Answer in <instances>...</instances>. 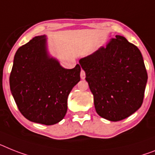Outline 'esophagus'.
<instances>
[{"instance_id": "34e87169", "label": "esophagus", "mask_w": 155, "mask_h": 155, "mask_svg": "<svg viewBox=\"0 0 155 155\" xmlns=\"http://www.w3.org/2000/svg\"><path fill=\"white\" fill-rule=\"evenodd\" d=\"M80 77H81L82 80H84L86 77V74H85V71L84 70L82 69L81 71H80Z\"/></svg>"}]
</instances>
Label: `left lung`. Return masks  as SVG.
<instances>
[{
    "mask_svg": "<svg viewBox=\"0 0 155 155\" xmlns=\"http://www.w3.org/2000/svg\"><path fill=\"white\" fill-rule=\"evenodd\" d=\"M80 64L100 117L119 121L140 109L147 72L137 46L123 36L116 35L106 46L81 58Z\"/></svg>",
    "mask_w": 155,
    "mask_h": 155,
    "instance_id": "left-lung-1",
    "label": "left lung"
}]
</instances>
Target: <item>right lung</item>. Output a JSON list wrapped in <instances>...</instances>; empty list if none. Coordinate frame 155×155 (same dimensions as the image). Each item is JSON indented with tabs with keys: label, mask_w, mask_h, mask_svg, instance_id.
I'll return each instance as SVG.
<instances>
[{
	"label": "right lung",
	"mask_w": 155,
	"mask_h": 155,
	"mask_svg": "<svg viewBox=\"0 0 155 155\" xmlns=\"http://www.w3.org/2000/svg\"><path fill=\"white\" fill-rule=\"evenodd\" d=\"M81 67L64 68L49 55L45 35L22 45L14 57L9 84L17 107L30 121L52 125L64 117L68 97L80 80Z\"/></svg>",
	"instance_id": "obj_1"
}]
</instances>
